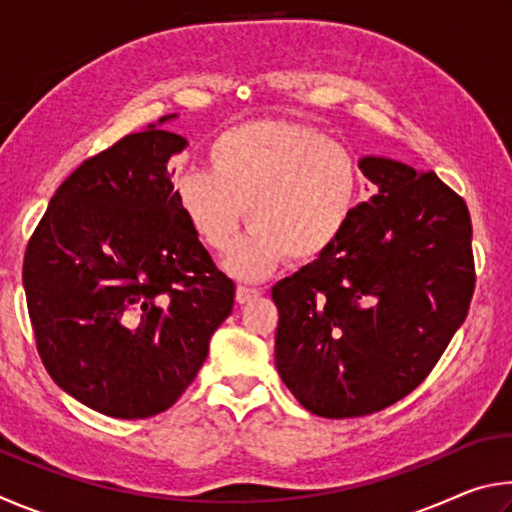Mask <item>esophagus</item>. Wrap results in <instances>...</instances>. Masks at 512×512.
I'll return each instance as SVG.
<instances>
[{"label":"esophagus","instance_id":"1","mask_svg":"<svg viewBox=\"0 0 512 512\" xmlns=\"http://www.w3.org/2000/svg\"><path fill=\"white\" fill-rule=\"evenodd\" d=\"M259 296H262V289H250V287H239L237 289V302H239V305H246V302L255 300Z\"/></svg>","mask_w":512,"mask_h":512}]
</instances>
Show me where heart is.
<instances>
[{
    "label": "heart",
    "mask_w": 512,
    "mask_h": 512,
    "mask_svg": "<svg viewBox=\"0 0 512 512\" xmlns=\"http://www.w3.org/2000/svg\"><path fill=\"white\" fill-rule=\"evenodd\" d=\"M207 164L171 178L173 203L214 253L232 246L248 216L253 228L225 262L241 280H259L287 257L311 262L325 255L357 212V158L307 124L257 119L232 126L207 146Z\"/></svg>",
    "instance_id": "1"
}]
</instances>
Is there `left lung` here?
<instances>
[{
    "label": "left lung",
    "mask_w": 512,
    "mask_h": 512,
    "mask_svg": "<svg viewBox=\"0 0 512 512\" xmlns=\"http://www.w3.org/2000/svg\"><path fill=\"white\" fill-rule=\"evenodd\" d=\"M377 194L343 237L271 296L275 368L307 411L357 418L422 384L474 293L472 221L433 171L366 155Z\"/></svg>",
    "instance_id": "left-lung-1"
}]
</instances>
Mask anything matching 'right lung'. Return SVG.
I'll list each match as a JSON object with an SVG mask.
<instances>
[{
    "mask_svg": "<svg viewBox=\"0 0 512 512\" xmlns=\"http://www.w3.org/2000/svg\"><path fill=\"white\" fill-rule=\"evenodd\" d=\"M164 115L85 160L27 246L22 282L51 379L110 418L167 411L235 305L171 196L169 160L187 140Z\"/></svg>",
    "mask_w": 512,
    "mask_h": 512,
    "instance_id": "right-lung-1",
    "label": "right lung"
}]
</instances>
